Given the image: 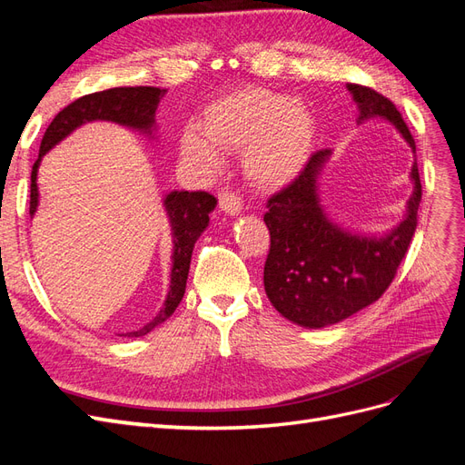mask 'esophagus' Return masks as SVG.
Wrapping results in <instances>:
<instances>
[{
    "instance_id": "esophagus-1",
    "label": "esophagus",
    "mask_w": 465,
    "mask_h": 465,
    "mask_svg": "<svg viewBox=\"0 0 465 465\" xmlns=\"http://www.w3.org/2000/svg\"><path fill=\"white\" fill-rule=\"evenodd\" d=\"M219 207L227 215H238L242 211V203H241V200H238V195L229 190L219 192Z\"/></svg>"
}]
</instances>
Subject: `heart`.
I'll return each mask as SVG.
<instances>
[{
    "mask_svg": "<svg viewBox=\"0 0 465 465\" xmlns=\"http://www.w3.org/2000/svg\"><path fill=\"white\" fill-rule=\"evenodd\" d=\"M314 128L308 108L287 94L248 89L211 104L200 130H186L182 151L203 166H217L219 151H244L252 184L275 190L301 173L314 143Z\"/></svg>",
    "mask_w": 465,
    "mask_h": 465,
    "instance_id": "b5f03b06",
    "label": "heart"
}]
</instances>
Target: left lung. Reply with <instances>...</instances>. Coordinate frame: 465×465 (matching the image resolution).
<instances>
[{
  "mask_svg": "<svg viewBox=\"0 0 465 465\" xmlns=\"http://www.w3.org/2000/svg\"><path fill=\"white\" fill-rule=\"evenodd\" d=\"M359 106L357 122L386 118L415 153V139L390 98L371 87L347 85ZM330 151H316L299 176L267 200L263 221L270 254L263 265L267 299L279 314L304 328H326L378 301L398 273L417 229L420 178L411 166L407 215L384 236H362L333 224L320 207L316 178Z\"/></svg>",
  "mask_w": 465,
  "mask_h": 465,
  "instance_id": "left-lung-1",
  "label": "left lung"
}]
</instances>
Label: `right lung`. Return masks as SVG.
Masks as SVG:
<instances>
[{
	"label": "right lung",
	"mask_w": 465,
	"mask_h": 465,
	"mask_svg": "<svg viewBox=\"0 0 465 465\" xmlns=\"http://www.w3.org/2000/svg\"><path fill=\"white\" fill-rule=\"evenodd\" d=\"M166 89L159 87H114L101 93H91L77 98L75 103L67 104L58 112L45 137L40 142L38 159L33 164L31 173V207L29 213L35 215L38 207V186L36 173L40 161L45 154L58 145L64 137H67L79 125L93 120H108L122 125H128L132 130L151 134L154 125V112H157L159 101L164 96ZM217 200L207 192H171L164 198V209L171 219L173 229V270H171V289H168L166 301L161 312L154 316L142 330L130 331L128 337H139L157 328L166 318L176 311L186 291V279L190 272L192 250L200 234L205 231L209 223V213L215 209Z\"/></svg>",
	"instance_id": "obj_1"
}]
</instances>
